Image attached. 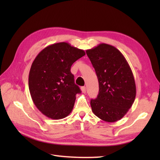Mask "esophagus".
<instances>
[{
  "label": "esophagus",
  "mask_w": 160,
  "mask_h": 160,
  "mask_svg": "<svg viewBox=\"0 0 160 160\" xmlns=\"http://www.w3.org/2000/svg\"><path fill=\"white\" fill-rule=\"evenodd\" d=\"M81 91H82V93H86V88H85V86L84 87H81Z\"/></svg>",
  "instance_id": "obj_1"
}]
</instances>
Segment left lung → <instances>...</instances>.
Segmentation results:
<instances>
[{
	"instance_id": "left-lung-1",
	"label": "left lung",
	"mask_w": 160,
	"mask_h": 160,
	"mask_svg": "<svg viewBox=\"0 0 160 160\" xmlns=\"http://www.w3.org/2000/svg\"><path fill=\"white\" fill-rule=\"evenodd\" d=\"M86 53L99 81V94L91 99L92 111L105 122H117L127 113L136 95L132 69L122 53L110 45L101 43Z\"/></svg>"
}]
</instances>
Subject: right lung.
<instances>
[{"mask_svg": "<svg viewBox=\"0 0 160 160\" xmlns=\"http://www.w3.org/2000/svg\"><path fill=\"white\" fill-rule=\"evenodd\" d=\"M85 55L83 50L62 42L45 47L32 62L28 88L33 103L47 118L62 119L72 111L81 90L71 67Z\"/></svg>", "mask_w": 160, "mask_h": 160, "instance_id": "1", "label": "right lung"}]
</instances>
